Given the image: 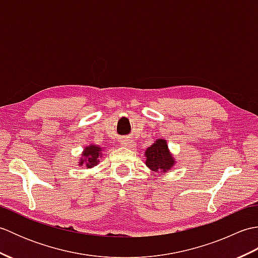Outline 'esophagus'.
Returning a JSON list of instances; mask_svg holds the SVG:
<instances>
[{
	"mask_svg": "<svg viewBox=\"0 0 258 258\" xmlns=\"http://www.w3.org/2000/svg\"><path fill=\"white\" fill-rule=\"evenodd\" d=\"M122 144H123V146H125V147H134V146L136 145L134 141L128 140V139L123 140V141H122Z\"/></svg>",
	"mask_w": 258,
	"mask_h": 258,
	"instance_id": "34e87169",
	"label": "esophagus"
}]
</instances>
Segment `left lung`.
Segmentation results:
<instances>
[{
	"label": "left lung",
	"instance_id": "1",
	"mask_svg": "<svg viewBox=\"0 0 258 258\" xmlns=\"http://www.w3.org/2000/svg\"><path fill=\"white\" fill-rule=\"evenodd\" d=\"M146 166L153 172L166 173L175 164V160L168 150L166 140L158 139L145 151Z\"/></svg>",
	"mask_w": 258,
	"mask_h": 258
}]
</instances>
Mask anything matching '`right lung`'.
Wrapping results in <instances>:
<instances>
[{
	"mask_svg": "<svg viewBox=\"0 0 258 258\" xmlns=\"http://www.w3.org/2000/svg\"><path fill=\"white\" fill-rule=\"evenodd\" d=\"M102 156V147L98 145H89L86 146L83 153H82V157L80 160V166L85 165L86 168H92L96 166L100 163V157Z\"/></svg>",
	"mask_w": 258,
	"mask_h": 258,
	"instance_id": "right-lung-1",
	"label": "right lung"
}]
</instances>
